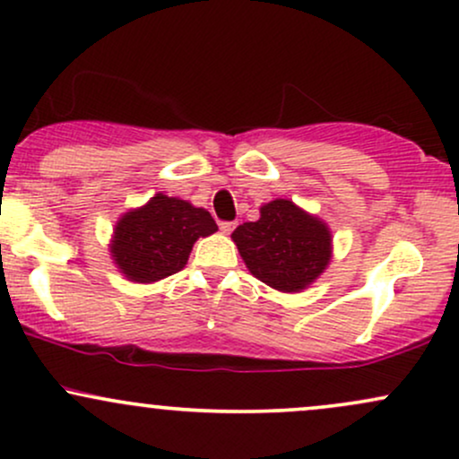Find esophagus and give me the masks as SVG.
Segmentation results:
<instances>
[{"mask_svg": "<svg viewBox=\"0 0 459 459\" xmlns=\"http://www.w3.org/2000/svg\"><path fill=\"white\" fill-rule=\"evenodd\" d=\"M235 226L237 222H220V230H222L224 235H230L235 230Z\"/></svg>", "mask_w": 459, "mask_h": 459, "instance_id": "esophagus-1", "label": "esophagus"}]
</instances>
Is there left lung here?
Instances as JSON below:
<instances>
[{
    "label": "left lung",
    "mask_w": 459,
    "mask_h": 459,
    "mask_svg": "<svg viewBox=\"0 0 459 459\" xmlns=\"http://www.w3.org/2000/svg\"><path fill=\"white\" fill-rule=\"evenodd\" d=\"M230 237L252 276L282 293L307 289L332 259L325 222L284 198L263 204L261 218L237 226Z\"/></svg>",
    "instance_id": "obj_1"
}]
</instances>
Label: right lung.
<instances>
[{
  "instance_id": "add662e5",
  "label": "right lung",
  "mask_w": 459,
  "mask_h": 459,
  "mask_svg": "<svg viewBox=\"0 0 459 459\" xmlns=\"http://www.w3.org/2000/svg\"><path fill=\"white\" fill-rule=\"evenodd\" d=\"M212 213L187 200L155 194L144 207L116 222L109 252L120 273L134 282H157L186 267L198 237L213 235Z\"/></svg>"
}]
</instances>
